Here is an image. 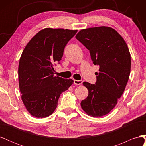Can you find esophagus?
I'll return each instance as SVG.
<instances>
[{
  "mask_svg": "<svg viewBox=\"0 0 146 146\" xmlns=\"http://www.w3.org/2000/svg\"><path fill=\"white\" fill-rule=\"evenodd\" d=\"M74 83L75 85H82V83H83V81H82V80H74Z\"/></svg>",
  "mask_w": 146,
  "mask_h": 146,
  "instance_id": "34e87169",
  "label": "esophagus"
}]
</instances>
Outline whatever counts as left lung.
Segmentation results:
<instances>
[{"label":"left lung","instance_id":"1","mask_svg":"<svg viewBox=\"0 0 146 146\" xmlns=\"http://www.w3.org/2000/svg\"><path fill=\"white\" fill-rule=\"evenodd\" d=\"M76 38L90 50L94 64L99 66L96 85L83 83L88 96L81 102V107L88 116H104L115 107L129 80V47L116 30L106 26L82 29Z\"/></svg>","mask_w":146,"mask_h":146}]
</instances>
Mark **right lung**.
Segmentation results:
<instances>
[{"mask_svg":"<svg viewBox=\"0 0 146 146\" xmlns=\"http://www.w3.org/2000/svg\"><path fill=\"white\" fill-rule=\"evenodd\" d=\"M77 30L46 28L30 39L22 53L18 67L21 99L32 116L44 118L55 111L60 94L71 86L72 79L54 76V65Z\"/></svg>","mask_w":146,"mask_h":146,"instance_id":"1","label":"right lung"}]
</instances>
